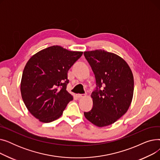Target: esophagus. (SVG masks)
I'll use <instances>...</instances> for the list:
<instances>
[{
  "instance_id": "34e87169",
  "label": "esophagus",
  "mask_w": 160,
  "mask_h": 160,
  "mask_svg": "<svg viewBox=\"0 0 160 160\" xmlns=\"http://www.w3.org/2000/svg\"><path fill=\"white\" fill-rule=\"evenodd\" d=\"M86 95L85 94H77V97L80 98H83V97H85Z\"/></svg>"
}]
</instances>
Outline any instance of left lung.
<instances>
[{
	"label": "left lung",
	"mask_w": 160,
	"mask_h": 160,
	"mask_svg": "<svg viewBox=\"0 0 160 160\" xmlns=\"http://www.w3.org/2000/svg\"><path fill=\"white\" fill-rule=\"evenodd\" d=\"M83 54L95 74L97 85L91 95L93 108L84 116L97 127H106L128 111L133 94V74L128 63L115 54L100 49Z\"/></svg>",
	"instance_id": "obj_1"
}]
</instances>
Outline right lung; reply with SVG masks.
Returning a JSON list of instances; mask_svg holds the SVG:
<instances>
[{"mask_svg":"<svg viewBox=\"0 0 160 160\" xmlns=\"http://www.w3.org/2000/svg\"><path fill=\"white\" fill-rule=\"evenodd\" d=\"M83 52L54 45L33 55L22 72L21 93L30 113L42 122L60 117L73 99L67 91V72Z\"/></svg>","mask_w":160,"mask_h":160,"instance_id":"add662e5","label":"right lung"}]
</instances>
